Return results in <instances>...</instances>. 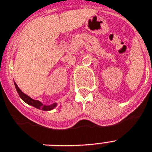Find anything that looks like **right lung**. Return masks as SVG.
<instances>
[{"mask_svg":"<svg viewBox=\"0 0 152 152\" xmlns=\"http://www.w3.org/2000/svg\"><path fill=\"white\" fill-rule=\"evenodd\" d=\"M15 88H16V90H17V92H18V94L19 96H20V97H21V99L25 102V103H27V104H29V105L33 106V107H35L38 108V109L42 110H46V111L47 110H52L53 108H55L56 107V104H52L49 106L43 105L40 101H39V100H33V99H31V97H29L28 96L24 94V93H23L20 89H19V87L18 86V85L15 83Z\"/></svg>","mask_w":152,"mask_h":152,"instance_id":"right-lung-1","label":"right lung"}]
</instances>
